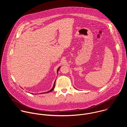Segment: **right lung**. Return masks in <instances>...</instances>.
I'll list each match as a JSON object with an SVG mask.
<instances>
[{"mask_svg": "<svg viewBox=\"0 0 127 127\" xmlns=\"http://www.w3.org/2000/svg\"><path fill=\"white\" fill-rule=\"evenodd\" d=\"M60 68V67H59V68L58 69V70H57V73H58V70H59V69ZM55 82L54 83V86H53V88H52V89L50 90V91H47V92H44V93H48V92H51V91H53V90L54 89V88H55Z\"/></svg>", "mask_w": 127, "mask_h": 127, "instance_id": "obj_1", "label": "right lung"}]
</instances>
